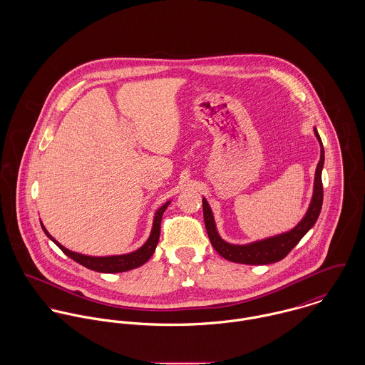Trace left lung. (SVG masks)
<instances>
[{
  "label": "left lung",
  "mask_w": 365,
  "mask_h": 365,
  "mask_svg": "<svg viewBox=\"0 0 365 365\" xmlns=\"http://www.w3.org/2000/svg\"><path fill=\"white\" fill-rule=\"evenodd\" d=\"M314 136L319 140L320 145V160L316 167L314 173V182H313L312 201L309 204V208L307 210L302 220L291 230L271 236L262 240H257L249 245H230L225 242L216 229L213 213L210 210L208 202L205 198H202V207H204V220L205 227L208 233L209 240L213 246V249L226 260L239 262V264H250V265H264L271 264L277 261L282 260L287 257V255L299 243V240L311 230L313 225L316 223L322 204H323V187H322V170L324 164V149L322 139L313 128Z\"/></svg>",
  "instance_id": "8db88e82"
}]
</instances>
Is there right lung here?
I'll use <instances>...</instances> for the list:
<instances>
[{"label": "right lung", "mask_w": 365, "mask_h": 365, "mask_svg": "<svg viewBox=\"0 0 365 365\" xmlns=\"http://www.w3.org/2000/svg\"><path fill=\"white\" fill-rule=\"evenodd\" d=\"M170 204L165 202L161 208L157 209L156 215H155V220H153V227H152V233L149 236V239L146 240V243L138 249L136 252L133 253H128V255H120V256H106V257H93V256H86V255H80V253H76V252H71V250H67L66 247H63L54 237H52L49 235V232L46 230V227L42 225V229L43 232L46 233V236L54 242V245L58 246V249L66 255L68 256L71 260L77 261L78 264L90 268V269H94V271H98V272H123V271H129V269H133V268H138L140 265H143L146 261L149 260L155 250H156L157 243H158V237H160V225H161V216L164 213V210L167 209Z\"/></svg>", "instance_id": "1"}]
</instances>
